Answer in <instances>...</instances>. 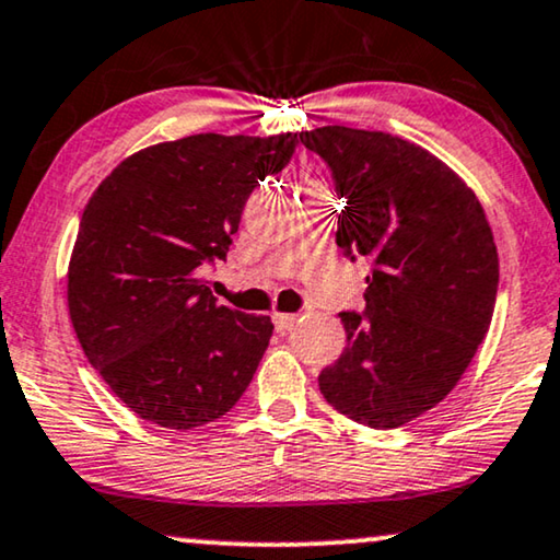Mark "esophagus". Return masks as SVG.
Listing matches in <instances>:
<instances>
[{
  "label": "esophagus",
  "mask_w": 560,
  "mask_h": 560,
  "mask_svg": "<svg viewBox=\"0 0 560 560\" xmlns=\"http://www.w3.org/2000/svg\"><path fill=\"white\" fill-rule=\"evenodd\" d=\"M296 320H300V317H296V315H287V313H276L273 315L276 330H292L294 325H296Z\"/></svg>",
  "instance_id": "34e87169"
}]
</instances>
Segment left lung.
<instances>
[{"label": "left lung", "instance_id": "left-lung-1", "mask_svg": "<svg viewBox=\"0 0 560 560\" xmlns=\"http://www.w3.org/2000/svg\"><path fill=\"white\" fill-rule=\"evenodd\" d=\"M302 144L346 198L336 243L372 260L366 313H341L346 349L323 398L372 429H398L455 390L483 343L499 253L478 196L450 165L385 131L320 126Z\"/></svg>", "mask_w": 560, "mask_h": 560}]
</instances>
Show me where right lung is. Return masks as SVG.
Listing matches in <instances>:
<instances>
[{"label": "right lung", "mask_w": 560, "mask_h": 560, "mask_svg": "<svg viewBox=\"0 0 560 560\" xmlns=\"http://www.w3.org/2000/svg\"><path fill=\"white\" fill-rule=\"evenodd\" d=\"M296 133H194L133 152L84 207L67 273L74 332L139 419L186 431L222 419L271 341L268 315L224 307L201 279L228 258L247 196Z\"/></svg>", "instance_id": "1"}]
</instances>
